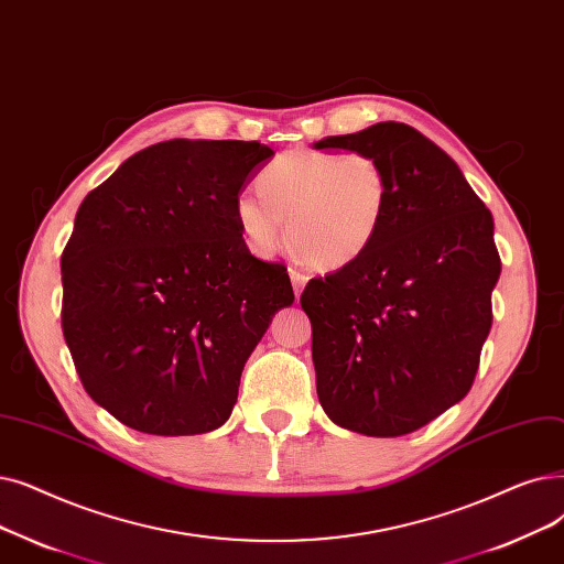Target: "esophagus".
<instances>
[{
    "mask_svg": "<svg viewBox=\"0 0 564 564\" xmlns=\"http://www.w3.org/2000/svg\"><path fill=\"white\" fill-rule=\"evenodd\" d=\"M288 272H290L292 288H295V295L300 297V295H302V290H304V285H306V281H308V276L302 272V269H297V267H290Z\"/></svg>",
    "mask_w": 564,
    "mask_h": 564,
    "instance_id": "34e87169",
    "label": "esophagus"
}]
</instances>
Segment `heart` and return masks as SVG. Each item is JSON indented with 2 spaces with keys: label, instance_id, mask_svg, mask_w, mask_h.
I'll use <instances>...</instances> for the list:
<instances>
[{
  "label": "heart",
  "instance_id": "heart-1",
  "mask_svg": "<svg viewBox=\"0 0 564 564\" xmlns=\"http://www.w3.org/2000/svg\"><path fill=\"white\" fill-rule=\"evenodd\" d=\"M258 188L262 199L243 193L235 203L249 249L272 256L288 221V237L308 264L338 269L376 243L387 221L391 180L371 154L297 147L260 170Z\"/></svg>",
  "mask_w": 564,
  "mask_h": 564
}]
</instances>
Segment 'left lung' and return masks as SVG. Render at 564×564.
<instances>
[{"mask_svg": "<svg viewBox=\"0 0 564 564\" xmlns=\"http://www.w3.org/2000/svg\"><path fill=\"white\" fill-rule=\"evenodd\" d=\"M315 150L371 154L391 180L373 247L311 279L300 297L311 321L317 399L343 429L405 435L475 382L500 276L494 216L458 165L399 121L323 138Z\"/></svg>", "mask_w": 564, "mask_h": 564, "instance_id": "1", "label": "left lung"}]
</instances>
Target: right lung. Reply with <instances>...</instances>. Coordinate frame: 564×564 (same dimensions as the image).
I'll return each mask as SVG.
<instances>
[{
	"instance_id": "1",
	"label": "right lung",
	"mask_w": 564,
	"mask_h": 564,
	"mask_svg": "<svg viewBox=\"0 0 564 564\" xmlns=\"http://www.w3.org/2000/svg\"><path fill=\"white\" fill-rule=\"evenodd\" d=\"M274 152L167 140L87 193L62 253V329L87 394L140 433L195 435L230 417L288 269L251 256L235 203Z\"/></svg>"
}]
</instances>
